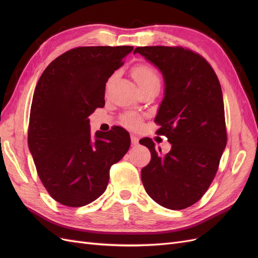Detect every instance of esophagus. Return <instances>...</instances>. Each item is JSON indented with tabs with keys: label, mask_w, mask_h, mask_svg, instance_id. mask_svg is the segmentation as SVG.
<instances>
[{
	"label": "esophagus",
	"mask_w": 258,
	"mask_h": 258,
	"mask_svg": "<svg viewBox=\"0 0 258 258\" xmlns=\"http://www.w3.org/2000/svg\"><path fill=\"white\" fill-rule=\"evenodd\" d=\"M131 144L135 146L139 144V139L136 136H131Z\"/></svg>",
	"instance_id": "obj_1"
}]
</instances>
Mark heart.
<instances>
[{"label":"heart","mask_w":258,"mask_h":258,"mask_svg":"<svg viewBox=\"0 0 258 258\" xmlns=\"http://www.w3.org/2000/svg\"><path fill=\"white\" fill-rule=\"evenodd\" d=\"M132 76H134L135 81L140 86V88L155 83H159V77L157 72L155 71V69L144 63L137 64L132 69ZM123 120L130 127L139 126L140 122H141V119H140V117L137 115H128L124 117Z\"/></svg>","instance_id":"obj_1"}]
</instances>
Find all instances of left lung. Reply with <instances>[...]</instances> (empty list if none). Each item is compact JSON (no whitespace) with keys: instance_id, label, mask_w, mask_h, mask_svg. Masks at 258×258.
<instances>
[{"instance_id":"left-lung-1","label":"left lung","mask_w":258,"mask_h":258,"mask_svg":"<svg viewBox=\"0 0 258 258\" xmlns=\"http://www.w3.org/2000/svg\"><path fill=\"white\" fill-rule=\"evenodd\" d=\"M134 53L162 74L165 91L155 121L171 143L163 155L151 139L140 141L152 155L141 171L142 183L158 205L188 208L208 190L227 143L221 84L207 60L191 50L144 46Z\"/></svg>"}]
</instances>
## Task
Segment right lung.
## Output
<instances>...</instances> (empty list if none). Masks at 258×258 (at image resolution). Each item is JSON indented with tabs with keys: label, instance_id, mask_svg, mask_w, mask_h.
<instances>
[{
	"label": "right lung",
	"instance_id": "obj_1",
	"mask_svg": "<svg viewBox=\"0 0 258 258\" xmlns=\"http://www.w3.org/2000/svg\"><path fill=\"white\" fill-rule=\"evenodd\" d=\"M132 46L69 50L45 69L34 90L28 144L37 174L59 204L79 208L98 199L112 165L130 147L123 128L91 136L88 117L105 104V83Z\"/></svg>",
	"mask_w": 258,
	"mask_h": 258
}]
</instances>
